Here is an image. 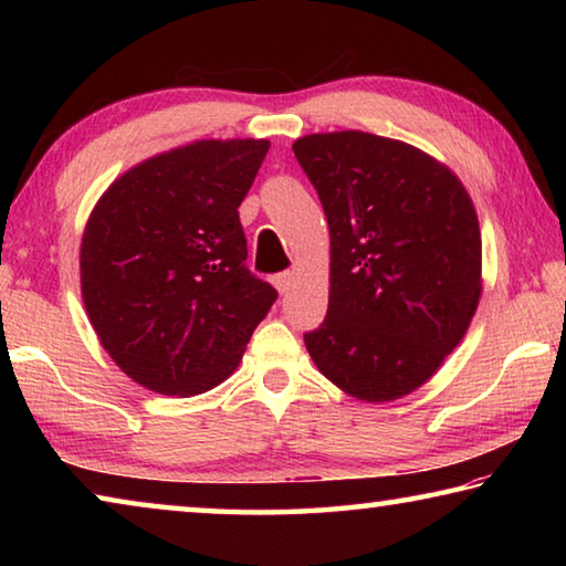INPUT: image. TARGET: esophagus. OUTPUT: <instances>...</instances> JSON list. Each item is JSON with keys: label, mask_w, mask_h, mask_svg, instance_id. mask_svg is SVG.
Here are the masks:
<instances>
[{"label": "esophagus", "mask_w": 566, "mask_h": 566, "mask_svg": "<svg viewBox=\"0 0 566 566\" xmlns=\"http://www.w3.org/2000/svg\"><path fill=\"white\" fill-rule=\"evenodd\" d=\"M292 282H294V274H292V272H282V274H274V276H272V284L276 286V292H280V294L290 292Z\"/></svg>", "instance_id": "34e87169"}]
</instances>
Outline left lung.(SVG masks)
Instances as JSON below:
<instances>
[{
    "label": "left lung",
    "instance_id": "obj_1",
    "mask_svg": "<svg viewBox=\"0 0 566 566\" xmlns=\"http://www.w3.org/2000/svg\"><path fill=\"white\" fill-rule=\"evenodd\" d=\"M292 149L329 224V310L306 352L349 397H407L464 339L482 296L472 197L442 161L379 134H306Z\"/></svg>",
    "mask_w": 566,
    "mask_h": 566
}]
</instances>
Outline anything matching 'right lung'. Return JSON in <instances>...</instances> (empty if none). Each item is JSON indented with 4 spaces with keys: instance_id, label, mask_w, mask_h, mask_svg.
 <instances>
[{
    "instance_id": "right-lung-1",
    "label": "right lung",
    "mask_w": 566,
    "mask_h": 566,
    "mask_svg": "<svg viewBox=\"0 0 566 566\" xmlns=\"http://www.w3.org/2000/svg\"><path fill=\"white\" fill-rule=\"evenodd\" d=\"M266 139H199L109 185L82 234V300L99 344L167 397L214 389L276 300L247 270L239 205Z\"/></svg>"
}]
</instances>
